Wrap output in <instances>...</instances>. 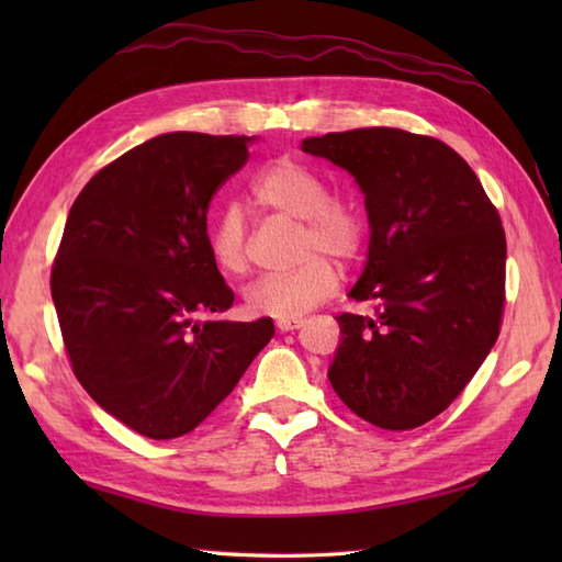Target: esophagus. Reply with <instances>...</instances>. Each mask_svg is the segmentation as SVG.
Masks as SVG:
<instances>
[{
  "label": "esophagus",
  "instance_id": "34e87169",
  "mask_svg": "<svg viewBox=\"0 0 562 562\" xmlns=\"http://www.w3.org/2000/svg\"><path fill=\"white\" fill-rule=\"evenodd\" d=\"M306 324L304 318H278L274 321V326H278L280 333H290V330H300Z\"/></svg>",
  "mask_w": 562,
  "mask_h": 562
}]
</instances>
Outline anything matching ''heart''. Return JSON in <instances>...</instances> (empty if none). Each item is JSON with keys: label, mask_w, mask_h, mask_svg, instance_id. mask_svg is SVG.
I'll return each instance as SVG.
<instances>
[{"label": "heart", "mask_w": 562, "mask_h": 562, "mask_svg": "<svg viewBox=\"0 0 562 562\" xmlns=\"http://www.w3.org/2000/svg\"><path fill=\"white\" fill-rule=\"evenodd\" d=\"M250 200L274 217L300 222L294 258L300 266L262 274L246 290V306L256 316L300 318L338 292L340 272L362 256L367 224L355 202L330 195V186L314 166L280 157L250 183ZM207 250L222 272L248 270V234L241 214L224 210L207 226Z\"/></svg>", "instance_id": "heart-1"}]
</instances>
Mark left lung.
Masks as SVG:
<instances>
[{"label":"left lung","mask_w":562,"mask_h":562,"mask_svg":"<svg viewBox=\"0 0 562 562\" xmlns=\"http://www.w3.org/2000/svg\"><path fill=\"white\" fill-rule=\"evenodd\" d=\"M302 149L355 176L372 226L350 292L372 314L338 316L330 384L367 423L420 427L449 408L499 336L503 220L471 166L435 137L360 127Z\"/></svg>","instance_id":"left-lung-1"}]
</instances>
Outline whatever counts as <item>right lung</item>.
<instances>
[{"label":"right lung","mask_w":562,"mask_h":562,"mask_svg":"<svg viewBox=\"0 0 562 562\" xmlns=\"http://www.w3.org/2000/svg\"><path fill=\"white\" fill-rule=\"evenodd\" d=\"M250 137L171 133L125 151L69 210L50 292L71 372L149 439L195 429L274 336L220 321L234 292L207 250V207Z\"/></svg>","instance_id":"right-lung-1"}]
</instances>
